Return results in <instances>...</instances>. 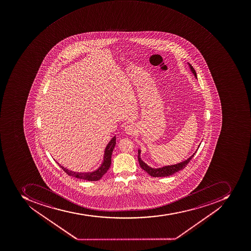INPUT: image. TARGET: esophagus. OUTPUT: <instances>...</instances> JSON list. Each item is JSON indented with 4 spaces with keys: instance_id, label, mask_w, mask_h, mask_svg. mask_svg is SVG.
Masks as SVG:
<instances>
[{
    "instance_id": "esophagus-1",
    "label": "esophagus",
    "mask_w": 251,
    "mask_h": 251,
    "mask_svg": "<svg viewBox=\"0 0 251 251\" xmlns=\"http://www.w3.org/2000/svg\"><path fill=\"white\" fill-rule=\"evenodd\" d=\"M125 133L128 135H132L134 133L136 132V127L133 125H126L125 126Z\"/></svg>"
}]
</instances>
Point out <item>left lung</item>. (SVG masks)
Returning a JSON list of instances; mask_svg holds the SVG:
<instances>
[{"label": "left lung", "instance_id": "1", "mask_svg": "<svg viewBox=\"0 0 251 251\" xmlns=\"http://www.w3.org/2000/svg\"><path fill=\"white\" fill-rule=\"evenodd\" d=\"M189 66L191 71L194 74L195 77L197 79L196 70H194L192 65L189 64ZM200 146H201V145H200ZM200 146H199V147H200ZM197 151H195V153H193L189 159H187L185 161L177 163V164H175V165L165 166V167H160V168H152V167H149L145 162L142 161L140 157V150H138V159L139 164H140V167H142V169L144 170L145 171H146L150 176H151V177H167V176H170V175L177 173L179 171H181V170L185 168V167L188 165V163L190 162L191 159H193Z\"/></svg>", "mask_w": 251, "mask_h": 251}]
</instances>
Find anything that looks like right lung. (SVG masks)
<instances>
[{
  "label": "right lung",
  "mask_w": 251,
  "mask_h": 251,
  "mask_svg": "<svg viewBox=\"0 0 251 251\" xmlns=\"http://www.w3.org/2000/svg\"><path fill=\"white\" fill-rule=\"evenodd\" d=\"M116 141H117V138H116V136H114L111 139L110 142L108 143L105 150L104 159H103L101 165L99 167V169L93 171V172H88V173L74 172V171H70V170L66 169L65 167H62L58 162H57V163L67 175H70L71 177H75L76 178L83 179V180H87V181H99V180L101 178L103 175L106 173L107 171L110 167L111 157H112L113 149H114L115 145H116Z\"/></svg>",
  "instance_id": "right-lung-1"
}]
</instances>
